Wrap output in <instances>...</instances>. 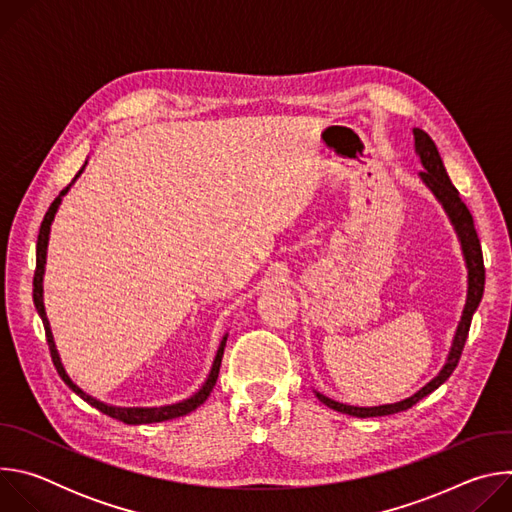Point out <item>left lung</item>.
<instances>
[{
	"mask_svg": "<svg viewBox=\"0 0 512 512\" xmlns=\"http://www.w3.org/2000/svg\"><path fill=\"white\" fill-rule=\"evenodd\" d=\"M413 135H415V152H417V156L423 164V172L419 176L425 182V186L435 194V198L442 202V206L446 208L450 221H452V225H454V229L460 237L466 267H468V298H466L462 320L458 324V330H456V336H454V342H452V348H450V354H448L444 369L440 371V375L431 379L423 389H419L409 399H403V401L391 403V405H379V407H354V405H344V403H338L334 399H328V397L316 393V397L324 405H328L330 409L340 411V413H348V415H354V417H381V415H391V413L405 411V409L413 407L417 401H421L425 395L435 391L442 383H446L450 379V375L454 373V369L458 367L466 338H468V332H470L472 316H474V312H476V308L482 300V294H484L486 273H484V259H482L480 239H478L476 229H474V218H472L468 206L464 204V200L460 198V192L452 184V180H450V176L444 168L442 156H440V152H437L433 139L423 129H417V127L413 129Z\"/></svg>",
	"mask_w": 512,
	"mask_h": 512,
	"instance_id": "8db88e82",
	"label": "left lung"
}]
</instances>
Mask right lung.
I'll use <instances>...</instances> for the list:
<instances>
[{"label": "right lung", "instance_id": "1", "mask_svg": "<svg viewBox=\"0 0 512 512\" xmlns=\"http://www.w3.org/2000/svg\"><path fill=\"white\" fill-rule=\"evenodd\" d=\"M81 172H83V170H79V174L75 176V180L81 176ZM75 180H72V182H75ZM72 182H70V184H72ZM70 184H68V186H66V188H64V190L54 198V202L50 204L48 212L44 214V221H42V225H40L38 245H36L34 289H32L34 306H36V310H38V314H40V318H42V324H44V330H46V342H48V348H50V356H52V362H54V367H56V371H58L60 379L68 385V389L75 391L83 401H87L89 405H93V407H95V409H99L101 413H105V415H109V417H113V419H119V421H123V423H127V425L160 423V421H168V419H176V417L188 415L190 411H194L196 407H200V405L208 399V395H210V391H212V387H214V383H216V379H218V371H221V360H223V352H225L227 336L223 338L221 346H218V350H216V356H214V362H212L210 375H208L206 383L202 385V389H200L198 393H194L190 399L180 401V403H174V405H164V407H113V405L101 403V401H97L95 397L87 395L83 389H79L75 383H72V381H70V377L66 375L64 367H62V362H60V356H58V350H56V344H54V338H52V330H50L48 318H46L44 300H42V291H44V289H42V279H44V265H46V249H48L50 225H52V221H54V214H56V210H58V206H60V200H62V196L68 192Z\"/></svg>", "mask_w": 512, "mask_h": 512}]
</instances>
